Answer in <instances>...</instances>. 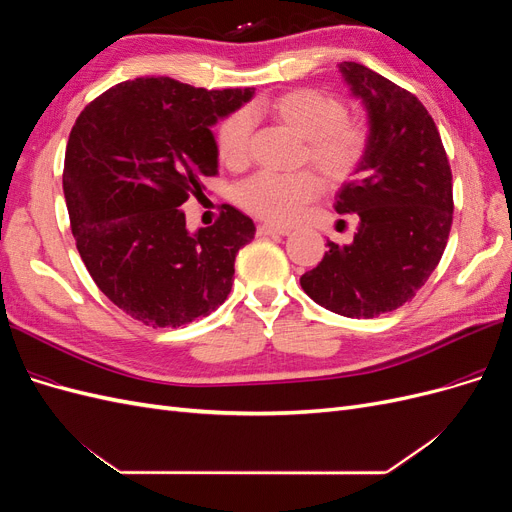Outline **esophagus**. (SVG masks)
Returning <instances> with one entry per match:
<instances>
[{"label":"esophagus","mask_w":512,"mask_h":512,"mask_svg":"<svg viewBox=\"0 0 512 512\" xmlns=\"http://www.w3.org/2000/svg\"><path fill=\"white\" fill-rule=\"evenodd\" d=\"M290 228H284V226H273V224H260L258 226V235L265 237V235H288Z\"/></svg>","instance_id":"esophagus-1"}]
</instances>
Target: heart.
<instances>
[{
    "label": "heart",
    "mask_w": 512,
    "mask_h": 512,
    "mask_svg": "<svg viewBox=\"0 0 512 512\" xmlns=\"http://www.w3.org/2000/svg\"><path fill=\"white\" fill-rule=\"evenodd\" d=\"M269 113L305 141L303 160L333 185L352 179L369 153V130L348 119L346 104L320 89H294L252 111L230 113L215 134L218 156L228 168H245L252 158L254 117ZM320 194V181L309 170L277 175L260 173L243 183L241 207L271 224H290Z\"/></svg>",
    "instance_id": "obj_1"
}]
</instances>
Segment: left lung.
Returning a JSON list of instances; mask_svg holds the SVG:
<instances>
[{"instance_id": "1", "label": "left lung", "mask_w": 512, "mask_h": 512, "mask_svg": "<svg viewBox=\"0 0 512 512\" xmlns=\"http://www.w3.org/2000/svg\"><path fill=\"white\" fill-rule=\"evenodd\" d=\"M339 70L367 108L369 153L335 209L361 222L352 243H327L301 288L339 316L374 318L410 301L438 267L453 224V175L421 100L356 61Z\"/></svg>"}]
</instances>
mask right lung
<instances>
[{"label": "right lung", "mask_w": 512, "mask_h": 512, "mask_svg": "<svg viewBox=\"0 0 512 512\" xmlns=\"http://www.w3.org/2000/svg\"><path fill=\"white\" fill-rule=\"evenodd\" d=\"M254 96L160 79L123 81L89 102L68 138L64 194L91 280L149 327H183L218 309L254 222L224 205L185 228V200L218 175L211 126Z\"/></svg>", "instance_id": "1"}]
</instances>
